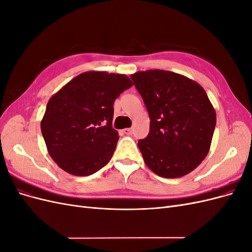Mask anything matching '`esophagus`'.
Segmentation results:
<instances>
[{"label": "esophagus", "instance_id": "1", "mask_svg": "<svg viewBox=\"0 0 252 252\" xmlns=\"http://www.w3.org/2000/svg\"><path fill=\"white\" fill-rule=\"evenodd\" d=\"M123 132L126 134V135H131L132 134V128H125Z\"/></svg>", "mask_w": 252, "mask_h": 252}]
</instances>
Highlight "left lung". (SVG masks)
<instances>
[{"instance_id":"left-lung-1","label":"left lung","mask_w":252,"mask_h":252,"mask_svg":"<svg viewBox=\"0 0 252 252\" xmlns=\"http://www.w3.org/2000/svg\"><path fill=\"white\" fill-rule=\"evenodd\" d=\"M130 78L150 118L149 133L138 143L145 163L166 179L194 170L208 154L217 123L207 94L171 71H139Z\"/></svg>"}]
</instances>
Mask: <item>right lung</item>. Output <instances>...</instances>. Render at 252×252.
I'll return each instance as SVG.
<instances>
[{"instance_id": "add662e5", "label": "right lung", "mask_w": 252, "mask_h": 252, "mask_svg": "<svg viewBox=\"0 0 252 252\" xmlns=\"http://www.w3.org/2000/svg\"><path fill=\"white\" fill-rule=\"evenodd\" d=\"M132 85L125 74L87 71L50 97L41 130L59 167L86 177L110 161L119 140L112 128L113 104Z\"/></svg>"}]
</instances>
